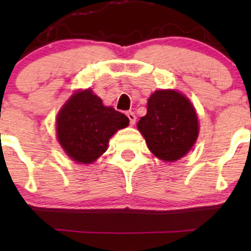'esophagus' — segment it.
<instances>
[{"label":"esophagus","instance_id":"esophagus-1","mask_svg":"<svg viewBox=\"0 0 251 251\" xmlns=\"http://www.w3.org/2000/svg\"><path fill=\"white\" fill-rule=\"evenodd\" d=\"M126 115H127V118H128V120H130L131 125H135V123H136L135 113H132V111H127V113H126Z\"/></svg>","mask_w":251,"mask_h":251}]
</instances>
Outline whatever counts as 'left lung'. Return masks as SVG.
Listing matches in <instances>:
<instances>
[{
  "label": "left lung",
  "instance_id": "obj_1",
  "mask_svg": "<svg viewBox=\"0 0 251 251\" xmlns=\"http://www.w3.org/2000/svg\"><path fill=\"white\" fill-rule=\"evenodd\" d=\"M137 128L149 151L166 163L186 155L199 133L193 104L175 90H158L149 97L147 114L140 119Z\"/></svg>",
  "mask_w": 251,
  "mask_h": 251
}]
</instances>
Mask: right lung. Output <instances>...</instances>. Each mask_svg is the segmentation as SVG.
Segmentation results:
<instances>
[{
  "label": "right lung",
  "mask_w": 251,
  "mask_h": 251,
  "mask_svg": "<svg viewBox=\"0 0 251 251\" xmlns=\"http://www.w3.org/2000/svg\"><path fill=\"white\" fill-rule=\"evenodd\" d=\"M128 123L125 114L103 105L92 90L76 91L55 119L57 138L70 159L91 164L107 151L111 136Z\"/></svg>",
  "instance_id": "add662e5"
}]
</instances>
